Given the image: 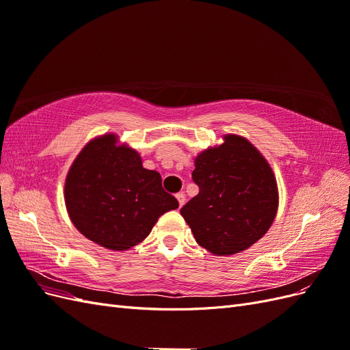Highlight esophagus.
<instances>
[{"label": "esophagus", "instance_id": "34e87169", "mask_svg": "<svg viewBox=\"0 0 350 350\" xmlns=\"http://www.w3.org/2000/svg\"><path fill=\"white\" fill-rule=\"evenodd\" d=\"M176 200H178V203H179V207H183L184 203H185V194L184 193H178L176 194Z\"/></svg>", "mask_w": 350, "mask_h": 350}]
</instances>
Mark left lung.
Here are the masks:
<instances>
[{
  "label": "left lung",
  "mask_w": 350,
  "mask_h": 350,
  "mask_svg": "<svg viewBox=\"0 0 350 350\" xmlns=\"http://www.w3.org/2000/svg\"><path fill=\"white\" fill-rule=\"evenodd\" d=\"M198 194L181 215L198 245L217 256L250 248L271 226L278 184L271 167L248 140L225 135V143L196 159Z\"/></svg>",
  "instance_id": "left-lung-1"
}]
</instances>
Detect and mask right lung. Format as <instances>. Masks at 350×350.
<instances>
[{"mask_svg": "<svg viewBox=\"0 0 350 350\" xmlns=\"http://www.w3.org/2000/svg\"><path fill=\"white\" fill-rule=\"evenodd\" d=\"M103 135L80 152L66 179V206L81 234L100 247L129 250L150 234L178 200L162 187V176L144 169L135 150Z\"/></svg>", "mask_w": 350, "mask_h": 350, "instance_id": "obj_1", "label": "right lung"}]
</instances>
